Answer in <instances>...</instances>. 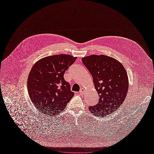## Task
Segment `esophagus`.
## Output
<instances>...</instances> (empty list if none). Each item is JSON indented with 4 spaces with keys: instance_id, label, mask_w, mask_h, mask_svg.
Wrapping results in <instances>:
<instances>
[{
    "instance_id": "esophagus-1",
    "label": "esophagus",
    "mask_w": 154,
    "mask_h": 154,
    "mask_svg": "<svg viewBox=\"0 0 154 154\" xmlns=\"http://www.w3.org/2000/svg\"><path fill=\"white\" fill-rule=\"evenodd\" d=\"M85 89L84 88H81V90H80V91H79V93L80 94H84V93H85Z\"/></svg>"
}]
</instances>
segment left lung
Here are the masks:
<instances>
[{
	"mask_svg": "<svg viewBox=\"0 0 154 154\" xmlns=\"http://www.w3.org/2000/svg\"><path fill=\"white\" fill-rule=\"evenodd\" d=\"M82 60L93 77L99 96V102L90 106V111L97 116L111 114L122 105L127 94L128 77L123 65L103 55H92Z\"/></svg>",
	"mask_w": 154,
	"mask_h": 154,
	"instance_id": "obj_1",
	"label": "left lung"
}]
</instances>
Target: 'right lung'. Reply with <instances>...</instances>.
<instances>
[{"label":"right lung","mask_w":154,"mask_h":154,"mask_svg":"<svg viewBox=\"0 0 154 154\" xmlns=\"http://www.w3.org/2000/svg\"><path fill=\"white\" fill-rule=\"evenodd\" d=\"M76 59L69 55H55L43 58L33 65L28 77V92L42 113L52 116L60 113L74 96L64 74Z\"/></svg>","instance_id":"right-lung-1"}]
</instances>
